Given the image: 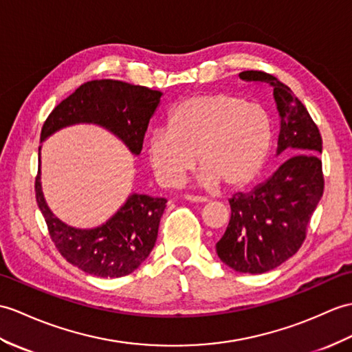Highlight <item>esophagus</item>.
<instances>
[{
    "label": "esophagus",
    "mask_w": 352,
    "mask_h": 352,
    "mask_svg": "<svg viewBox=\"0 0 352 352\" xmlns=\"http://www.w3.org/2000/svg\"><path fill=\"white\" fill-rule=\"evenodd\" d=\"M184 199L189 201V202H198V204H206L208 202L207 198H204V196H196V195H184Z\"/></svg>",
    "instance_id": "34e87169"
}]
</instances>
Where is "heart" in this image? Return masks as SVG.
<instances>
[{"instance_id":"1","label":"heart","mask_w":352,"mask_h":352,"mask_svg":"<svg viewBox=\"0 0 352 352\" xmlns=\"http://www.w3.org/2000/svg\"><path fill=\"white\" fill-rule=\"evenodd\" d=\"M273 136V118L263 104L228 93L199 94L175 106L168 127L153 130L148 159L157 182L175 186L198 153L201 186L240 189L263 170Z\"/></svg>"}]
</instances>
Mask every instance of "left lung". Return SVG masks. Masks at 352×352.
I'll list each match as a JSON object with an SVG mask.
<instances>
[{"label": "left lung", "instance_id": "8db88e82", "mask_svg": "<svg viewBox=\"0 0 352 352\" xmlns=\"http://www.w3.org/2000/svg\"><path fill=\"white\" fill-rule=\"evenodd\" d=\"M246 82L267 84L279 111L277 154L287 157L265 183L230 199L231 219L216 252L239 273L261 274L296 255L324 193L322 138L291 88L261 70L240 73Z\"/></svg>", "mask_w": 352, "mask_h": 352}]
</instances>
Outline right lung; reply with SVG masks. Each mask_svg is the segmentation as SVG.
Listing matches in <instances>:
<instances>
[{"label":"right lung","mask_w":352,"mask_h":352,"mask_svg":"<svg viewBox=\"0 0 352 352\" xmlns=\"http://www.w3.org/2000/svg\"><path fill=\"white\" fill-rule=\"evenodd\" d=\"M160 91L116 79L89 80L76 88L49 113L40 139L76 122H94L111 130L133 154L142 150L150 118L160 102ZM40 154V148H38ZM36 201L56 250L70 264L99 277H122L148 258L157 240L166 199L130 195L116 214L94 230H76L56 219L46 206L40 168L36 177Z\"/></svg>","instance_id":"right-lung-1"}]
</instances>
